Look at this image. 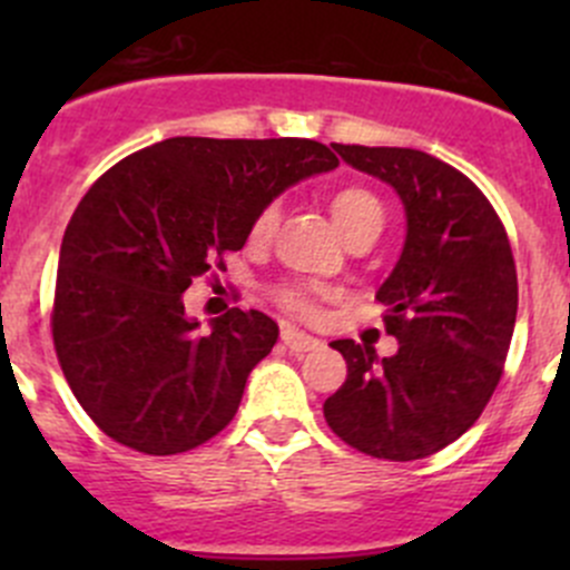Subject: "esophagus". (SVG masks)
<instances>
[{"mask_svg": "<svg viewBox=\"0 0 570 570\" xmlns=\"http://www.w3.org/2000/svg\"><path fill=\"white\" fill-rule=\"evenodd\" d=\"M281 342L292 350V353H308V350H317L320 347V338L308 336V333L295 331V327H284L281 331Z\"/></svg>", "mask_w": 570, "mask_h": 570, "instance_id": "obj_1", "label": "esophagus"}]
</instances>
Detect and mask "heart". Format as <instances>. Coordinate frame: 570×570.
I'll use <instances>...</instances> for the list:
<instances>
[{"label": "heart", "mask_w": 570, "mask_h": 570, "mask_svg": "<svg viewBox=\"0 0 570 570\" xmlns=\"http://www.w3.org/2000/svg\"><path fill=\"white\" fill-rule=\"evenodd\" d=\"M331 215L333 223L338 226V232L344 234V239L355 237V234H381L383 223H386V206H383L381 195L370 187H353L338 189L331 198ZM275 223H278V209L273 204L262 206V209L253 215L248 226V243L250 245H264L275 232ZM275 301L284 312L295 314V317H312L317 312V303L301 286H278L275 289Z\"/></svg>", "instance_id": "obj_1"}]
</instances>
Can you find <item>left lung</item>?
<instances>
[{"instance_id":"obj_1","label":"left lung","mask_w":570,"mask_h":570,"mask_svg":"<svg viewBox=\"0 0 570 570\" xmlns=\"http://www.w3.org/2000/svg\"><path fill=\"white\" fill-rule=\"evenodd\" d=\"M333 148L400 193L407 237L375 295L400 350L377 361L370 344L333 342L347 381L322 411L353 450L419 461L461 439L502 381L519 312L513 250L491 200L452 165L416 148Z\"/></svg>"}]
</instances>
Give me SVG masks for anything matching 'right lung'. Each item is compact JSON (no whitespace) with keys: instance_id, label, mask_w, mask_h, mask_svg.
<instances>
[{"instance_id":"obj_1","label":"right lung","mask_w":570,"mask_h":570,"mask_svg":"<svg viewBox=\"0 0 570 570\" xmlns=\"http://www.w3.org/2000/svg\"><path fill=\"white\" fill-rule=\"evenodd\" d=\"M336 165L301 137H170L96 178L60 245L51 338L101 433L142 455H178L232 422L278 325L228 308L200 333L184 289L226 267L275 195Z\"/></svg>"}]
</instances>
